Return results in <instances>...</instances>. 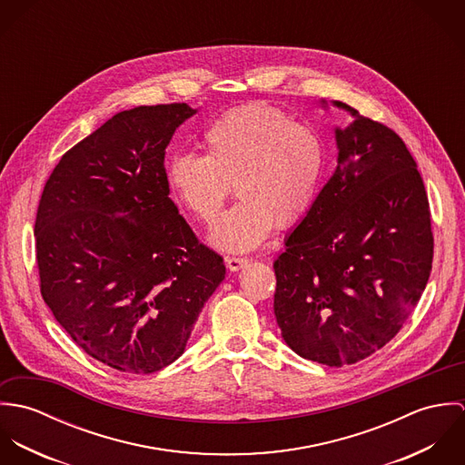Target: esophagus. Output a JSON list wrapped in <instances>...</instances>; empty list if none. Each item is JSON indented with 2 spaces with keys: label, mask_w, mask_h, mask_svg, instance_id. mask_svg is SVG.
Listing matches in <instances>:
<instances>
[{
  "label": "esophagus",
  "mask_w": 465,
  "mask_h": 465,
  "mask_svg": "<svg viewBox=\"0 0 465 465\" xmlns=\"http://www.w3.org/2000/svg\"><path fill=\"white\" fill-rule=\"evenodd\" d=\"M249 263V260L247 258H238V256H225V265L229 270H232V272H236V270H240V268H243V266Z\"/></svg>",
  "instance_id": "obj_1"
}]
</instances>
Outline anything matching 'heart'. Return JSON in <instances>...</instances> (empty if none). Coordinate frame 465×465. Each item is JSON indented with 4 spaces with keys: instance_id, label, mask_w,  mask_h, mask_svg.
Wrapping results in <instances>:
<instances>
[{
    "instance_id": "obj_1",
    "label": "heart",
    "mask_w": 465,
    "mask_h": 465,
    "mask_svg": "<svg viewBox=\"0 0 465 465\" xmlns=\"http://www.w3.org/2000/svg\"><path fill=\"white\" fill-rule=\"evenodd\" d=\"M203 155L175 153L166 183L202 223H213L231 193L240 200L220 218L211 242L231 252L262 245L273 225H297L313 207L326 172V143L263 102L222 114L202 137Z\"/></svg>"
}]
</instances>
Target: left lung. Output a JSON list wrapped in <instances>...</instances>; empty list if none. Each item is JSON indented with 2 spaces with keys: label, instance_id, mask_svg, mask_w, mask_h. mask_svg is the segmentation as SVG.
<instances>
[{
  "label": "left lung",
  "instance_id": "1",
  "mask_svg": "<svg viewBox=\"0 0 465 465\" xmlns=\"http://www.w3.org/2000/svg\"><path fill=\"white\" fill-rule=\"evenodd\" d=\"M336 129L338 164L273 262V313L302 358L352 365L387 345L419 302L433 262L426 188L387 125Z\"/></svg>",
  "mask_w": 465,
  "mask_h": 465
}]
</instances>
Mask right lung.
Masks as SVG:
<instances>
[{
    "mask_svg": "<svg viewBox=\"0 0 465 465\" xmlns=\"http://www.w3.org/2000/svg\"><path fill=\"white\" fill-rule=\"evenodd\" d=\"M186 104L122 111L61 157L35 216L39 288L94 360L133 374L175 361L225 275L170 199L164 150Z\"/></svg>",
    "mask_w": 465,
    "mask_h": 465,
    "instance_id": "right-lung-1",
    "label": "right lung"
}]
</instances>
